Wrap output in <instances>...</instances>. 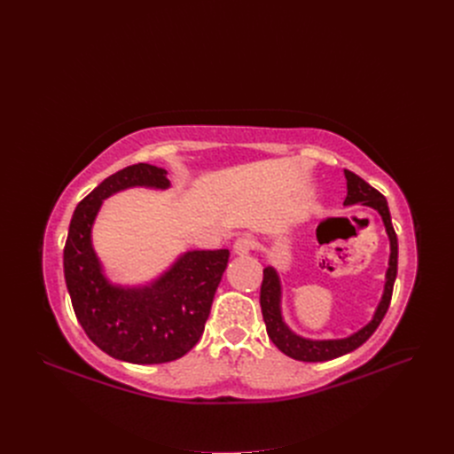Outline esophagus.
<instances>
[{"label": "esophagus", "instance_id": "obj_1", "mask_svg": "<svg viewBox=\"0 0 454 454\" xmlns=\"http://www.w3.org/2000/svg\"><path fill=\"white\" fill-rule=\"evenodd\" d=\"M254 247H255V243L250 239V237H239V239H237L233 245V254L247 255V254H250V250H254Z\"/></svg>", "mask_w": 454, "mask_h": 454}]
</instances>
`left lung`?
<instances>
[{"mask_svg": "<svg viewBox=\"0 0 454 454\" xmlns=\"http://www.w3.org/2000/svg\"><path fill=\"white\" fill-rule=\"evenodd\" d=\"M344 176L348 185V195H346L344 206H353V204L368 206L375 209L380 215V219H383L388 241H390V257H388V269L385 274V289H383V296H380V301L375 307L372 320L366 325H363L359 331L351 333V335L344 339H305L298 335V333H294L287 325V322H285L283 311H281V298H283L281 279L274 267H267L263 270V285H261L259 301H261V311H263V320L267 325L269 339L278 346L279 351L291 356V359L303 361V363L331 361L363 346L373 335L375 329L379 327L380 322H383L388 311L392 291H394V281L397 276V235L392 226V217H390L387 199L355 173L344 169Z\"/></svg>", "mask_w": 454, "mask_h": 454, "instance_id": "left-lung-1", "label": "left lung"}]
</instances>
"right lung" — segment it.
I'll list each match as a JSON object with an SVG mask.
<instances>
[{
    "mask_svg": "<svg viewBox=\"0 0 454 454\" xmlns=\"http://www.w3.org/2000/svg\"><path fill=\"white\" fill-rule=\"evenodd\" d=\"M130 187L163 191L171 182L165 169L149 163L105 178L71 217L64 278L75 317L99 349L132 364L171 363L202 337L230 250H187L149 283H114L93 248L91 231L103 202Z\"/></svg>",
    "mask_w": 454,
    "mask_h": 454,
    "instance_id": "right-lung-1",
    "label": "right lung"
}]
</instances>
